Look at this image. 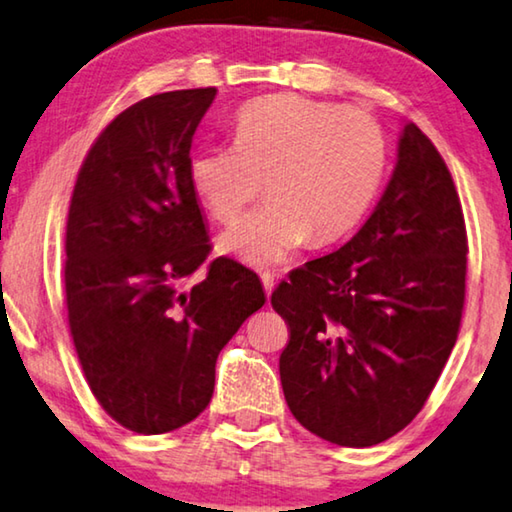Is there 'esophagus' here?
I'll list each match as a JSON object with an SVG mask.
<instances>
[{
	"label": "esophagus",
	"mask_w": 512,
	"mask_h": 512,
	"mask_svg": "<svg viewBox=\"0 0 512 512\" xmlns=\"http://www.w3.org/2000/svg\"><path fill=\"white\" fill-rule=\"evenodd\" d=\"M259 278H262V285H264L266 296H271V291H273V287H275L273 273H262V275H259Z\"/></svg>",
	"instance_id": "1"
}]
</instances>
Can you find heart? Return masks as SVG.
I'll use <instances>...</instances> for the list:
<instances>
[{
	"instance_id": "b5f03b06",
	"label": "heart",
	"mask_w": 512,
	"mask_h": 512,
	"mask_svg": "<svg viewBox=\"0 0 512 512\" xmlns=\"http://www.w3.org/2000/svg\"><path fill=\"white\" fill-rule=\"evenodd\" d=\"M234 145L200 148L189 180L207 214L230 223L266 182L271 202L221 237V250L253 266L289 259L312 239L326 246L351 232L385 173V136L360 109L305 95H264L237 111Z\"/></svg>"
}]
</instances>
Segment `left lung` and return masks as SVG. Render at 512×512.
<instances>
[{"mask_svg": "<svg viewBox=\"0 0 512 512\" xmlns=\"http://www.w3.org/2000/svg\"><path fill=\"white\" fill-rule=\"evenodd\" d=\"M465 275L456 184L431 139L408 123L367 223L273 291V310L289 323L280 380L291 415L339 446L403 431L458 339Z\"/></svg>", "mask_w": 512, "mask_h": 512, "instance_id": "obj_1", "label": "left lung"}]
</instances>
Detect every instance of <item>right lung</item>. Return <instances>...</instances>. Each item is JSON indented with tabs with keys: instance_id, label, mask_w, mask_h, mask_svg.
Instances as JSON below:
<instances>
[{
	"instance_id": "add662e5",
	"label": "right lung",
	"mask_w": 512,
	"mask_h": 512,
	"mask_svg": "<svg viewBox=\"0 0 512 512\" xmlns=\"http://www.w3.org/2000/svg\"><path fill=\"white\" fill-rule=\"evenodd\" d=\"M216 88L159 93L102 129L79 168L66 225L68 326L86 383L107 415L139 435L196 419L216 358L264 305L257 273L209 255L189 180L193 134Z\"/></svg>"
}]
</instances>
